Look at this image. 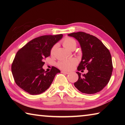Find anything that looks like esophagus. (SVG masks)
<instances>
[{
    "label": "esophagus",
    "instance_id": "obj_1",
    "mask_svg": "<svg viewBox=\"0 0 125 125\" xmlns=\"http://www.w3.org/2000/svg\"><path fill=\"white\" fill-rule=\"evenodd\" d=\"M61 73L65 74H68L69 73V72H65V71H61Z\"/></svg>",
    "mask_w": 125,
    "mask_h": 125
}]
</instances>
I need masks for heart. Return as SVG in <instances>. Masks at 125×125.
<instances>
[{"instance_id": "heart-1", "label": "heart", "mask_w": 125, "mask_h": 125, "mask_svg": "<svg viewBox=\"0 0 125 125\" xmlns=\"http://www.w3.org/2000/svg\"><path fill=\"white\" fill-rule=\"evenodd\" d=\"M63 45L68 50H72L73 48H75L77 46V43L73 39L69 37H67L64 39L62 42ZM56 46H54L51 50V54H53L54 52ZM77 64V61L75 59L71 58L68 60H62L59 61L57 63V66L61 69L64 71H70L72 70L75 65Z\"/></svg>"}]
</instances>
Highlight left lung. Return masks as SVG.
I'll return each instance as SVG.
<instances>
[{"mask_svg":"<svg viewBox=\"0 0 125 125\" xmlns=\"http://www.w3.org/2000/svg\"><path fill=\"white\" fill-rule=\"evenodd\" d=\"M79 42L82 57L77 68L78 71L86 69L84 74L77 72L78 80L75 87L80 92L93 94L100 92L109 83L113 72L110 53L98 38L83 32L69 33Z\"/></svg>","mask_w":125,"mask_h":125,"instance_id":"obj_1","label":"left lung"}]
</instances>
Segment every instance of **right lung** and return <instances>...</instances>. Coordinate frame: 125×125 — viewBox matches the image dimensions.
I'll return each mask as SVG.
<instances>
[{
	"label": "right lung",
	"mask_w": 125,
	"mask_h": 125,
	"mask_svg": "<svg viewBox=\"0 0 125 125\" xmlns=\"http://www.w3.org/2000/svg\"><path fill=\"white\" fill-rule=\"evenodd\" d=\"M63 37L62 34L44 35L29 42L16 53L11 65L16 84L31 95L45 92L50 87L55 75L61 72L52 67L49 72L42 67L43 60L50 56L51 50Z\"/></svg>",
	"instance_id": "right-lung-1"
}]
</instances>
